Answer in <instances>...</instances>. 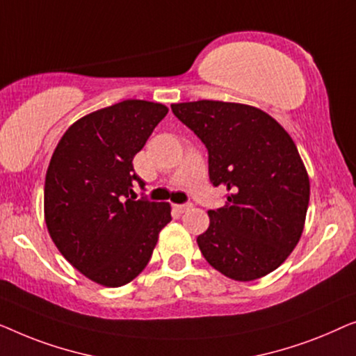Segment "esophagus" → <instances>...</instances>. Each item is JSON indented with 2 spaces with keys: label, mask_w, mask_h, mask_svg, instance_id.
<instances>
[{
  "label": "esophagus",
  "mask_w": 356,
  "mask_h": 356,
  "mask_svg": "<svg viewBox=\"0 0 356 356\" xmlns=\"http://www.w3.org/2000/svg\"><path fill=\"white\" fill-rule=\"evenodd\" d=\"M190 208H192V204H190V203H185V204H174V209H176V211L180 213V214L185 213V211H188Z\"/></svg>",
  "instance_id": "esophagus-1"
}]
</instances>
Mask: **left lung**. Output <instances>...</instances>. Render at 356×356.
I'll use <instances>...</instances> for the list:
<instances>
[{"label":"left lung","instance_id":"left-lung-1","mask_svg":"<svg viewBox=\"0 0 356 356\" xmlns=\"http://www.w3.org/2000/svg\"><path fill=\"white\" fill-rule=\"evenodd\" d=\"M208 149L209 180L227 188L222 208L209 209L197 242L204 259L240 282L282 264L302 237L309 179L293 140L276 119L242 103L171 104Z\"/></svg>","mask_w":356,"mask_h":356}]
</instances>
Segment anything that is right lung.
Returning a JSON list of instances; mask_svg holds the SVG:
<instances>
[{"mask_svg": "<svg viewBox=\"0 0 356 356\" xmlns=\"http://www.w3.org/2000/svg\"><path fill=\"white\" fill-rule=\"evenodd\" d=\"M168 106L126 99L80 118L59 140L44 179V222L79 273L121 287L147 266L171 204L134 200L132 159Z\"/></svg>", "mask_w": 356, "mask_h": 356, "instance_id": "1", "label": "right lung"}]
</instances>
